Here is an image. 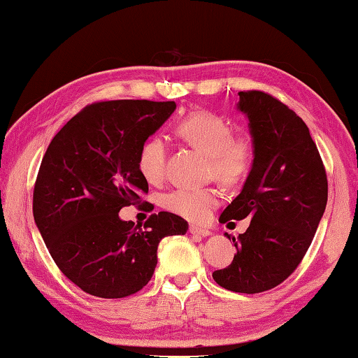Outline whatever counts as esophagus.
Masks as SVG:
<instances>
[{"instance_id":"esophagus-1","label":"esophagus","mask_w":358,"mask_h":358,"mask_svg":"<svg viewBox=\"0 0 358 358\" xmlns=\"http://www.w3.org/2000/svg\"><path fill=\"white\" fill-rule=\"evenodd\" d=\"M189 233L191 235H197V236H210L211 231L205 229V227H199V225H189Z\"/></svg>"}]
</instances>
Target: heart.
<instances>
[{
    "label": "heart",
    "mask_w": 358,
    "mask_h": 358,
    "mask_svg": "<svg viewBox=\"0 0 358 358\" xmlns=\"http://www.w3.org/2000/svg\"><path fill=\"white\" fill-rule=\"evenodd\" d=\"M181 141L205 153L211 172L224 183H238L250 171L253 152L245 139L233 138L231 128L222 117L210 111H196L175 125ZM166 164V145L159 138L142 142L138 153V169L148 183L162 178ZM217 187H178L162 197V205L178 216L201 220L219 203Z\"/></svg>",
    "instance_id": "b5f03b06"
}]
</instances>
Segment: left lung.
Returning a JSON list of instances; mask_svg holds the SVG:
<instances>
[{
	"label": "left lung",
	"instance_id": "1",
	"mask_svg": "<svg viewBox=\"0 0 358 358\" xmlns=\"http://www.w3.org/2000/svg\"><path fill=\"white\" fill-rule=\"evenodd\" d=\"M238 95L253 159L241 192L219 222L249 217L250 225L231 236L235 258L213 278L225 289L255 294L287 280L302 262L326 210L327 175L301 117L259 90Z\"/></svg>",
	"mask_w": 358,
	"mask_h": 358
}]
</instances>
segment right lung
I'll return each instance as SVG.
<instances>
[{"label": "right lung", "instance_id": "add662e5", "mask_svg": "<svg viewBox=\"0 0 358 358\" xmlns=\"http://www.w3.org/2000/svg\"><path fill=\"white\" fill-rule=\"evenodd\" d=\"M175 108V101L94 103L45 152L32 199L36 225L57 268L89 294L120 299L138 292L157 268L161 239L187 231L186 220L173 213L152 214L144 230L119 216L148 192L139 148Z\"/></svg>", "mask_w": 358, "mask_h": 358}]
</instances>
